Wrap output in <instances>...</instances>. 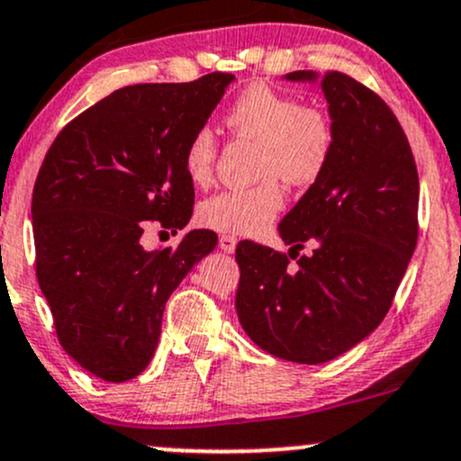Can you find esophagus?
<instances>
[{"label":"esophagus","mask_w":461,"mask_h":461,"mask_svg":"<svg viewBox=\"0 0 461 461\" xmlns=\"http://www.w3.org/2000/svg\"><path fill=\"white\" fill-rule=\"evenodd\" d=\"M236 236H230V234H222L221 239H219V247H221V251H225V254H234V249H236Z\"/></svg>","instance_id":"esophagus-1"}]
</instances>
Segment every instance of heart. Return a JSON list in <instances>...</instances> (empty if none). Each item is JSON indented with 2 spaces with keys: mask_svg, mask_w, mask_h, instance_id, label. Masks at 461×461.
<instances>
[{
  "mask_svg": "<svg viewBox=\"0 0 461 461\" xmlns=\"http://www.w3.org/2000/svg\"><path fill=\"white\" fill-rule=\"evenodd\" d=\"M227 129L258 141L256 173L265 176L249 188H230L205 199L199 219L225 234H260L285 207V190L276 176L291 185H308L326 170L335 144L330 120L315 107L277 94L265 85L245 89L225 113ZM216 138L210 129L192 133L184 150V168L192 184L205 185L214 176Z\"/></svg>",
  "mask_w": 461,
  "mask_h": 461,
  "instance_id": "1",
  "label": "heart"
}]
</instances>
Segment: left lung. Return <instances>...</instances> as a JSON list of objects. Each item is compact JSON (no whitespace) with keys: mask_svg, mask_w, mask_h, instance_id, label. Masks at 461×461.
<instances>
[{"mask_svg":"<svg viewBox=\"0 0 461 461\" xmlns=\"http://www.w3.org/2000/svg\"><path fill=\"white\" fill-rule=\"evenodd\" d=\"M320 80L335 144L326 170L277 225L296 257L245 240L236 247V312L256 346L317 366L370 337L387 315L418 240L420 181L392 109L341 72H291Z\"/></svg>","mask_w":461,"mask_h":461,"instance_id":"1","label":"left lung"}]
</instances>
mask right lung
<instances>
[{
    "instance_id": "add662e5",
    "label": "right lung",
    "mask_w": 461,
    "mask_h": 461,
    "mask_svg": "<svg viewBox=\"0 0 461 461\" xmlns=\"http://www.w3.org/2000/svg\"><path fill=\"white\" fill-rule=\"evenodd\" d=\"M234 74L122 87L74 118L50 146L32 192L37 280L60 346L109 383L146 370L173 291L214 251L210 230L146 249L149 225L190 222L194 185L184 168Z\"/></svg>"
}]
</instances>
